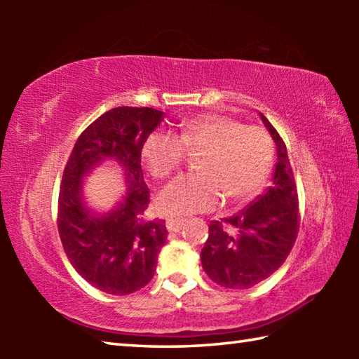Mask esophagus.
Returning <instances> with one entry per match:
<instances>
[{
  "mask_svg": "<svg viewBox=\"0 0 359 359\" xmlns=\"http://www.w3.org/2000/svg\"><path fill=\"white\" fill-rule=\"evenodd\" d=\"M184 220L182 218H168L166 220V229L169 233H179V231L184 228Z\"/></svg>",
  "mask_w": 359,
  "mask_h": 359,
  "instance_id": "1",
  "label": "esophagus"
}]
</instances>
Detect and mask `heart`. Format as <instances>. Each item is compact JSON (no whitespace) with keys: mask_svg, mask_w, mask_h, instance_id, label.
<instances>
[{"mask_svg":"<svg viewBox=\"0 0 359 359\" xmlns=\"http://www.w3.org/2000/svg\"><path fill=\"white\" fill-rule=\"evenodd\" d=\"M185 150L203 151L198 158L201 174L180 175L160 193L158 208L166 215L212 210L223 194L233 203L248 201L264 187L274 160V145L264 130L214 114L184 120L177 137L151 133L142 156L155 179H168L184 163Z\"/></svg>","mask_w":359,"mask_h":359,"instance_id":"b5f03b06","label":"heart"}]
</instances>
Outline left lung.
Instances as JSON below:
<instances>
[{
  "instance_id": "8db88e82",
  "label": "left lung",
  "mask_w": 359,
  "mask_h": 359,
  "mask_svg": "<svg viewBox=\"0 0 359 359\" xmlns=\"http://www.w3.org/2000/svg\"><path fill=\"white\" fill-rule=\"evenodd\" d=\"M277 147L272 185L238 214L209 224L201 250L205 274L224 288L244 290L280 267L299 229L297 190L287 147L274 126L259 114Z\"/></svg>"
}]
</instances>
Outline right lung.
<instances>
[{"mask_svg":"<svg viewBox=\"0 0 359 359\" xmlns=\"http://www.w3.org/2000/svg\"><path fill=\"white\" fill-rule=\"evenodd\" d=\"M165 114L151 107L121 106L96 118L76 141L66 163L58 198V233L72 267L102 293L125 296L145 287L165 245V220H147L150 191L144 182V141ZM115 161L127 193L104 215L84 204L83 179Z\"/></svg>","mask_w":359,"mask_h":359,"instance_id":"add662e5","label":"right lung"}]
</instances>
